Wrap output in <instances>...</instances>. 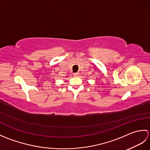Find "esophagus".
<instances>
[{
  "mask_svg": "<svg viewBox=\"0 0 150 150\" xmlns=\"http://www.w3.org/2000/svg\"><path fill=\"white\" fill-rule=\"evenodd\" d=\"M79 73H78V72L73 73V75H74L75 77H77V76H79Z\"/></svg>",
  "mask_w": 150,
  "mask_h": 150,
  "instance_id": "1",
  "label": "esophagus"
}]
</instances>
